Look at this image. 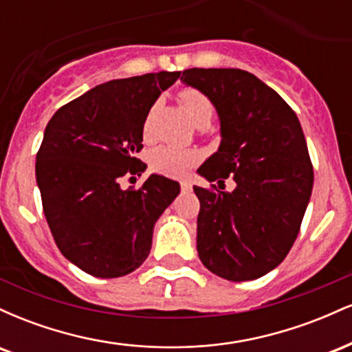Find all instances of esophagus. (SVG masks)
<instances>
[{
	"label": "esophagus",
	"mask_w": 352,
	"mask_h": 352,
	"mask_svg": "<svg viewBox=\"0 0 352 352\" xmlns=\"http://www.w3.org/2000/svg\"><path fill=\"white\" fill-rule=\"evenodd\" d=\"M180 188H182V192L184 193H188V192H192V184H190V182H180Z\"/></svg>",
	"instance_id": "1"
}]
</instances>
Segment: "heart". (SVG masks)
I'll return each mask as SVG.
<instances>
[{
	"mask_svg": "<svg viewBox=\"0 0 352 352\" xmlns=\"http://www.w3.org/2000/svg\"><path fill=\"white\" fill-rule=\"evenodd\" d=\"M180 102L184 104L185 111L192 122L200 125H208L213 117V104L204 92L197 89L187 87L182 89L179 94ZM144 135H148V119L145 120ZM200 155L195 151H185L175 147H159L152 152L151 165L155 172L164 173L168 177H185L199 162Z\"/></svg>",
	"mask_w": 352,
	"mask_h": 352,
	"instance_id": "heart-1",
	"label": "heart"
}]
</instances>
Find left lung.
I'll use <instances>...</instances> for the list:
<instances>
[{"instance_id":"8db88e82","label":"left lung","mask_w":352,"mask_h":352,"mask_svg":"<svg viewBox=\"0 0 352 352\" xmlns=\"http://www.w3.org/2000/svg\"><path fill=\"white\" fill-rule=\"evenodd\" d=\"M180 80L204 92L220 119L218 151L197 172L218 187L230 175L236 184L218 194L193 187L197 252L217 276L256 280L285 260L309 204L314 173L301 124L276 91L246 71L193 67Z\"/></svg>"}]
</instances>
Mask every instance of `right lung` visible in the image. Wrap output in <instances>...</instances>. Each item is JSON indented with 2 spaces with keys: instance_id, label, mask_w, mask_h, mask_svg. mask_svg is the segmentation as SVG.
<instances>
[{
  "instance_id": "right-lung-1",
  "label": "right lung",
  "mask_w": 352,
  "mask_h": 352,
  "mask_svg": "<svg viewBox=\"0 0 352 352\" xmlns=\"http://www.w3.org/2000/svg\"><path fill=\"white\" fill-rule=\"evenodd\" d=\"M180 72L114 79L71 100L51 117L36 155L43 210L60 253L92 276L119 278L144 263L155 221L180 193L179 182L152 173L124 190L148 111Z\"/></svg>"
}]
</instances>
